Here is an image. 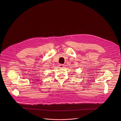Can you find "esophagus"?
Returning <instances> with one entry per match:
<instances>
[{"label": "esophagus", "mask_w": 121, "mask_h": 121, "mask_svg": "<svg viewBox=\"0 0 121 121\" xmlns=\"http://www.w3.org/2000/svg\"><path fill=\"white\" fill-rule=\"evenodd\" d=\"M59 67H60V68H63L64 67V65H63V64H60L59 65Z\"/></svg>", "instance_id": "obj_1"}]
</instances>
